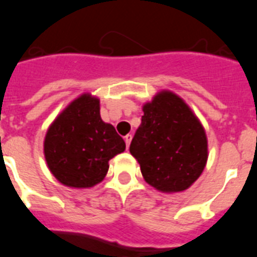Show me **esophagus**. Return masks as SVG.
I'll return each instance as SVG.
<instances>
[{
	"mask_svg": "<svg viewBox=\"0 0 257 257\" xmlns=\"http://www.w3.org/2000/svg\"><path fill=\"white\" fill-rule=\"evenodd\" d=\"M132 137H133V136L132 135H126L125 137H124V141H125V145H126V149H128L129 147V145H131V141H132Z\"/></svg>",
	"mask_w": 257,
	"mask_h": 257,
	"instance_id": "1",
	"label": "esophagus"
}]
</instances>
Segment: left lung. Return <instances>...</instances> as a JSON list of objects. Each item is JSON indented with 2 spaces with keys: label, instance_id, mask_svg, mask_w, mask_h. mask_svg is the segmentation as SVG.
I'll return each instance as SVG.
<instances>
[{
  "label": "left lung",
  "instance_id": "left-lung-1",
  "mask_svg": "<svg viewBox=\"0 0 257 257\" xmlns=\"http://www.w3.org/2000/svg\"><path fill=\"white\" fill-rule=\"evenodd\" d=\"M129 151L140 163L145 181L163 193L190 187L208 158L204 128L184 99L169 90L144 106Z\"/></svg>",
  "mask_w": 257,
  "mask_h": 257
}]
</instances>
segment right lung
Here are the masks:
<instances>
[{
    "label": "right lung",
    "instance_id": "right-lung-1",
    "mask_svg": "<svg viewBox=\"0 0 257 257\" xmlns=\"http://www.w3.org/2000/svg\"><path fill=\"white\" fill-rule=\"evenodd\" d=\"M125 150V142L101 119L99 99L82 94L58 115L46 132L44 154L61 184L85 189L107 175L108 160Z\"/></svg>",
    "mask_w": 257,
    "mask_h": 257
}]
</instances>
